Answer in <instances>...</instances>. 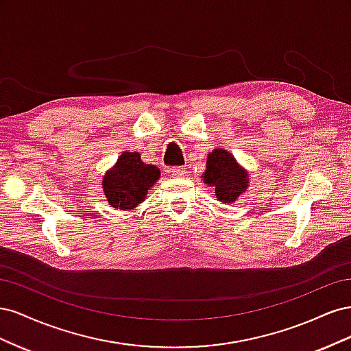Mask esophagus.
Instances as JSON below:
<instances>
[{"label": "esophagus", "mask_w": 351, "mask_h": 351, "mask_svg": "<svg viewBox=\"0 0 351 351\" xmlns=\"http://www.w3.org/2000/svg\"><path fill=\"white\" fill-rule=\"evenodd\" d=\"M169 173H171L176 177H182V176L186 174V168H183V167H173V168H169Z\"/></svg>", "instance_id": "34e87169"}]
</instances>
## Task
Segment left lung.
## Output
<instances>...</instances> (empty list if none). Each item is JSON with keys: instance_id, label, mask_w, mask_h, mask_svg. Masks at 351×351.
I'll return each mask as SVG.
<instances>
[{"instance_id": "obj_1", "label": "left lung", "mask_w": 351, "mask_h": 351, "mask_svg": "<svg viewBox=\"0 0 351 351\" xmlns=\"http://www.w3.org/2000/svg\"><path fill=\"white\" fill-rule=\"evenodd\" d=\"M204 177V182L215 189L217 197L224 204L234 202L243 192H246L249 183L247 174L237 165L236 159L222 149H215L208 155Z\"/></svg>"}]
</instances>
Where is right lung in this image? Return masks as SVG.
Segmentation results:
<instances>
[{
  "label": "right lung",
  "instance_id": "add662e5",
  "mask_svg": "<svg viewBox=\"0 0 351 351\" xmlns=\"http://www.w3.org/2000/svg\"><path fill=\"white\" fill-rule=\"evenodd\" d=\"M159 169L145 164L141 154L124 152L114 169L104 177V192L110 205L117 209H132L141 204L156 180Z\"/></svg>",
  "mask_w": 351,
  "mask_h": 351
}]
</instances>
